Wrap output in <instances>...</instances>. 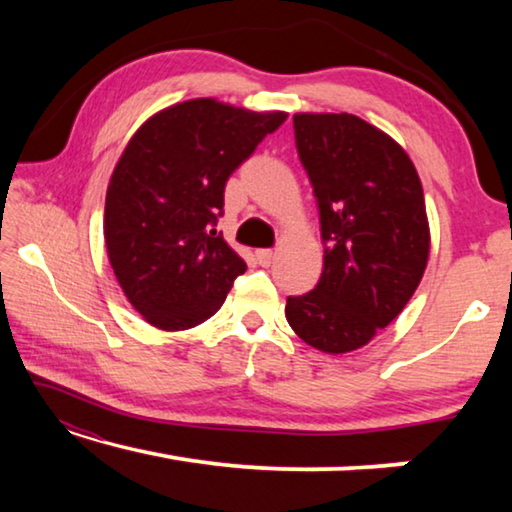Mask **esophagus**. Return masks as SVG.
Segmentation results:
<instances>
[{
	"instance_id": "34e87169",
	"label": "esophagus",
	"mask_w": 512,
	"mask_h": 512,
	"mask_svg": "<svg viewBox=\"0 0 512 512\" xmlns=\"http://www.w3.org/2000/svg\"><path fill=\"white\" fill-rule=\"evenodd\" d=\"M255 257H257V262H259V264H262V266H268V264H271V262H273V257H275V253H273V250H271V248H262V250H257V253H255Z\"/></svg>"
}]
</instances>
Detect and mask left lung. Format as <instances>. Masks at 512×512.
I'll use <instances>...</instances> for the list:
<instances>
[{
  "label": "left lung",
  "mask_w": 512,
  "mask_h": 512,
  "mask_svg": "<svg viewBox=\"0 0 512 512\" xmlns=\"http://www.w3.org/2000/svg\"><path fill=\"white\" fill-rule=\"evenodd\" d=\"M296 146L320 212L323 273L287 298V320L311 348L343 354L400 316L429 259L418 171L391 135L348 112L293 115Z\"/></svg>",
  "instance_id": "1"
}]
</instances>
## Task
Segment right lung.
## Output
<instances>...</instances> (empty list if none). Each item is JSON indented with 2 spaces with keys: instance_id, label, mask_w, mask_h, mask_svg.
I'll use <instances>...</instances> for the list:
<instances>
[{
  "instance_id": "obj_1",
  "label": "right lung",
  "mask_w": 512,
  "mask_h": 512,
  "mask_svg": "<svg viewBox=\"0 0 512 512\" xmlns=\"http://www.w3.org/2000/svg\"><path fill=\"white\" fill-rule=\"evenodd\" d=\"M287 112L189 99L137 128L112 171L103 237L128 302L153 327L201 325L246 262L214 230L225 183Z\"/></svg>"
}]
</instances>
